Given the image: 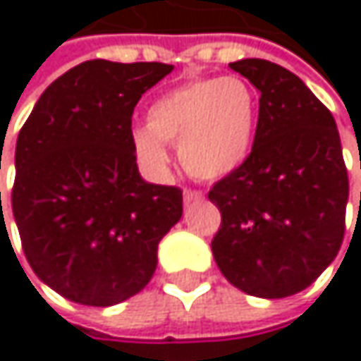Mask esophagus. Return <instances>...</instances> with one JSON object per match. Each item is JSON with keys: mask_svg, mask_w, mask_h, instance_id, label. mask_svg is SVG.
Instances as JSON below:
<instances>
[{"mask_svg": "<svg viewBox=\"0 0 361 361\" xmlns=\"http://www.w3.org/2000/svg\"><path fill=\"white\" fill-rule=\"evenodd\" d=\"M196 200H202V192H196V190H183V202H185V204L196 202Z\"/></svg>", "mask_w": 361, "mask_h": 361, "instance_id": "esophagus-1", "label": "esophagus"}]
</instances>
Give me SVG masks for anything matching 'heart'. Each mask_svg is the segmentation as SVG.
I'll return each mask as SVG.
<instances>
[{"label": "heart", "instance_id": "b5f03b06", "mask_svg": "<svg viewBox=\"0 0 361 361\" xmlns=\"http://www.w3.org/2000/svg\"><path fill=\"white\" fill-rule=\"evenodd\" d=\"M257 129V98L238 77H207L159 96L146 125L131 131L140 165L163 176L169 165L165 144H178L183 169L198 180H219L249 157Z\"/></svg>", "mask_w": 361, "mask_h": 361}]
</instances>
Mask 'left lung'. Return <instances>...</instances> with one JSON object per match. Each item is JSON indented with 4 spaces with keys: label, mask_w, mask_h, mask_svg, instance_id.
Instances as JSON below:
<instances>
[{
    "label": "left lung",
    "mask_w": 361,
    "mask_h": 361,
    "mask_svg": "<svg viewBox=\"0 0 361 361\" xmlns=\"http://www.w3.org/2000/svg\"><path fill=\"white\" fill-rule=\"evenodd\" d=\"M261 94L247 161L209 200L221 213L211 243L243 293L282 299L307 288L343 245L349 180L330 110L290 71L261 58L230 64Z\"/></svg>",
    "instance_id": "left-lung-1"
}]
</instances>
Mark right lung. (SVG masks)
Returning a JSON list of instances; mask_svg holds the SVG:
<instances>
[{
    "label": "right lung",
    "instance_id": "add662e5",
    "mask_svg": "<svg viewBox=\"0 0 361 361\" xmlns=\"http://www.w3.org/2000/svg\"><path fill=\"white\" fill-rule=\"evenodd\" d=\"M171 71L87 60L41 94L18 133L12 211L23 251L68 301L109 307L137 295L180 221L181 190L142 180L131 148L135 104Z\"/></svg>",
    "mask_w": 361,
    "mask_h": 361
}]
</instances>
